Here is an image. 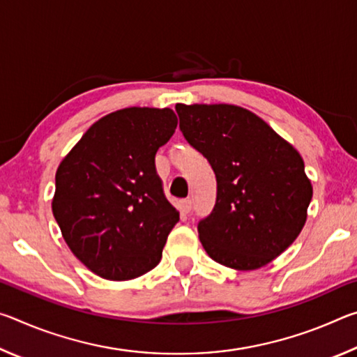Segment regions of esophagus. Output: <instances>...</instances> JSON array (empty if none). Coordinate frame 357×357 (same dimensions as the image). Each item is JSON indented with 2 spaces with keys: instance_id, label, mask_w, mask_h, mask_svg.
Instances as JSON below:
<instances>
[{
  "instance_id": "1",
  "label": "esophagus",
  "mask_w": 357,
  "mask_h": 357,
  "mask_svg": "<svg viewBox=\"0 0 357 357\" xmlns=\"http://www.w3.org/2000/svg\"><path fill=\"white\" fill-rule=\"evenodd\" d=\"M181 211H183L184 214H189L190 211H192V200H189V198H187V200L181 202Z\"/></svg>"
}]
</instances>
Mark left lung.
I'll return each instance as SVG.
<instances>
[{
	"mask_svg": "<svg viewBox=\"0 0 357 357\" xmlns=\"http://www.w3.org/2000/svg\"><path fill=\"white\" fill-rule=\"evenodd\" d=\"M179 129L213 167L214 209L198 222L208 255L227 268L258 269L299 236L313 190L291 144L245 108L178 104Z\"/></svg>",
	"mask_w": 357,
	"mask_h": 357,
	"instance_id": "1",
	"label": "left lung"
}]
</instances>
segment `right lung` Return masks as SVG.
I'll use <instances>...</instances> for the list:
<instances>
[{"label": "right lung", "mask_w": 357, "mask_h": 357, "mask_svg": "<svg viewBox=\"0 0 357 357\" xmlns=\"http://www.w3.org/2000/svg\"><path fill=\"white\" fill-rule=\"evenodd\" d=\"M178 126L170 108L130 107L84 132L56 172L53 215L80 261L107 280L154 269L179 220L155 170Z\"/></svg>", "instance_id": "1"}]
</instances>
